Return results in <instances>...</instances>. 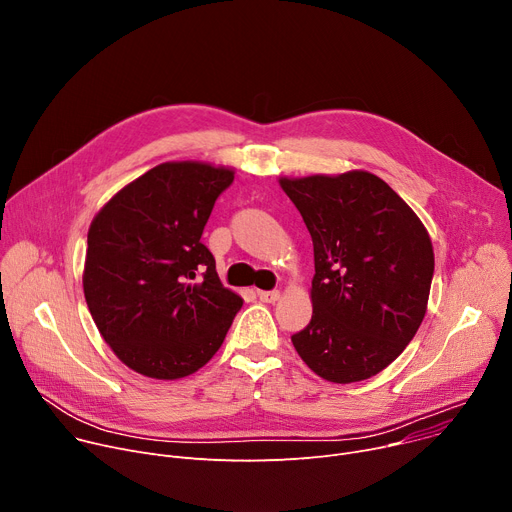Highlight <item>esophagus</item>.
Returning a JSON list of instances; mask_svg holds the SVG:
<instances>
[{"label": "esophagus", "mask_w": 512, "mask_h": 512, "mask_svg": "<svg viewBox=\"0 0 512 512\" xmlns=\"http://www.w3.org/2000/svg\"><path fill=\"white\" fill-rule=\"evenodd\" d=\"M257 296H259V300H261V302H265V304H275L277 300H280V290H271V292H263V290H259V292H257Z\"/></svg>", "instance_id": "34e87169"}]
</instances>
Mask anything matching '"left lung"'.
Returning <instances> with one entry per match:
<instances>
[{"label": "left lung", "mask_w": 512, "mask_h": 512, "mask_svg": "<svg viewBox=\"0 0 512 512\" xmlns=\"http://www.w3.org/2000/svg\"><path fill=\"white\" fill-rule=\"evenodd\" d=\"M314 247L312 318L292 337L322 380L353 384L380 374L425 318L433 243L414 210L378 175L280 177Z\"/></svg>", "instance_id": "8db88e82"}]
</instances>
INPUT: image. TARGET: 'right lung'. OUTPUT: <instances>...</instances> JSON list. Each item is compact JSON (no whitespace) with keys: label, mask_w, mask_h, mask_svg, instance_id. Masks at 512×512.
Wrapping results in <instances>:
<instances>
[{"label":"right lung","mask_w":512,"mask_h":512,"mask_svg":"<svg viewBox=\"0 0 512 512\" xmlns=\"http://www.w3.org/2000/svg\"><path fill=\"white\" fill-rule=\"evenodd\" d=\"M235 169L161 163L114 194L87 232L83 294L96 327L136 374L179 380L220 349L243 298L200 241Z\"/></svg>","instance_id":"obj_1"}]
</instances>
